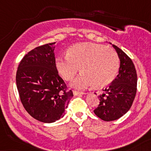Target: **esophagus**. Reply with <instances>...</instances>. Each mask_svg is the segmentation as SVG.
<instances>
[{
    "label": "esophagus",
    "mask_w": 151,
    "mask_h": 151,
    "mask_svg": "<svg viewBox=\"0 0 151 151\" xmlns=\"http://www.w3.org/2000/svg\"><path fill=\"white\" fill-rule=\"evenodd\" d=\"M73 95H75V96H77V95H85V93L84 92H80V91H73Z\"/></svg>",
    "instance_id": "34e87169"
}]
</instances>
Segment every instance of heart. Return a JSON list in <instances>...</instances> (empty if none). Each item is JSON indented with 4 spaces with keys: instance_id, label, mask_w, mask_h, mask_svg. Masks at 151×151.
I'll return each instance as SVG.
<instances>
[{
    "instance_id": "obj_1",
    "label": "heart",
    "mask_w": 151,
    "mask_h": 151,
    "mask_svg": "<svg viewBox=\"0 0 151 151\" xmlns=\"http://www.w3.org/2000/svg\"><path fill=\"white\" fill-rule=\"evenodd\" d=\"M57 70L67 81L73 79L79 72L83 73L72 83L78 89H84L95 84L102 88L116 78L119 68V59L116 51L103 45L78 43L67 51V55L56 60Z\"/></svg>"
}]
</instances>
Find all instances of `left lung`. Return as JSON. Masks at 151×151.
<instances>
[{
  "instance_id": "left-lung-1",
  "label": "left lung",
  "mask_w": 151,
  "mask_h": 151,
  "mask_svg": "<svg viewBox=\"0 0 151 151\" xmlns=\"http://www.w3.org/2000/svg\"><path fill=\"white\" fill-rule=\"evenodd\" d=\"M111 44V43H110ZM112 47L120 61L119 73L111 85L99 95L100 104L94 112L104 121H114L122 117L129 110L137 93V75L133 61L121 49Z\"/></svg>"
}]
</instances>
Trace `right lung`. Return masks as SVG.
<instances>
[{
    "label": "right lung",
    "instance_id": "add662e5",
    "mask_svg": "<svg viewBox=\"0 0 151 151\" xmlns=\"http://www.w3.org/2000/svg\"><path fill=\"white\" fill-rule=\"evenodd\" d=\"M55 42L31 50L23 57L16 73V84L22 103L30 116L51 123L65 114L72 91L67 89L59 76L55 60Z\"/></svg>",
    "mask_w": 151,
    "mask_h": 151
}]
</instances>
